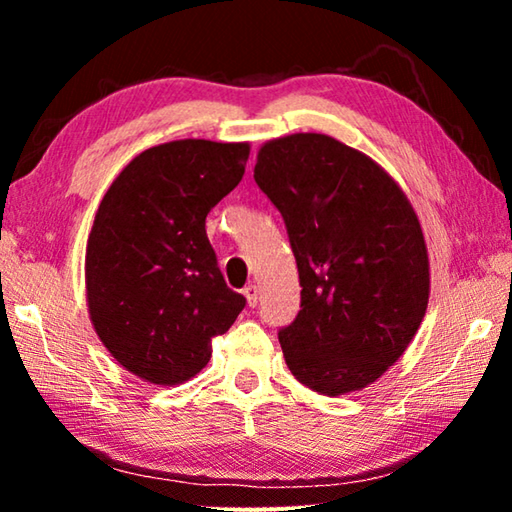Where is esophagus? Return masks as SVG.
<instances>
[{
  "label": "esophagus",
  "mask_w": 512,
  "mask_h": 512,
  "mask_svg": "<svg viewBox=\"0 0 512 512\" xmlns=\"http://www.w3.org/2000/svg\"><path fill=\"white\" fill-rule=\"evenodd\" d=\"M244 296L248 300V307H255L257 305V298H259V291L255 284H248V287L244 289Z\"/></svg>",
  "instance_id": "1"
}]
</instances>
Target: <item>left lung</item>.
Instances as JSON below:
<instances>
[{"label":"left lung","mask_w":512,"mask_h":512,"mask_svg":"<svg viewBox=\"0 0 512 512\" xmlns=\"http://www.w3.org/2000/svg\"><path fill=\"white\" fill-rule=\"evenodd\" d=\"M255 183L287 223L300 311L280 329L300 384L363 391L409 348L429 302V255L413 205L386 169L323 133L262 144Z\"/></svg>","instance_id":"8db88e82"}]
</instances>
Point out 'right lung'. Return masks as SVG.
I'll use <instances>...</instances> for the list:
<instances>
[{
	"label": "right lung",
	"instance_id": "right-lung-1",
	"mask_svg": "<svg viewBox=\"0 0 512 512\" xmlns=\"http://www.w3.org/2000/svg\"><path fill=\"white\" fill-rule=\"evenodd\" d=\"M248 142L173 140L121 169L85 248L92 327L119 366L155 386L196 377L246 298L228 289L205 216L244 178Z\"/></svg>",
	"mask_w": 512,
	"mask_h": 512
}]
</instances>
